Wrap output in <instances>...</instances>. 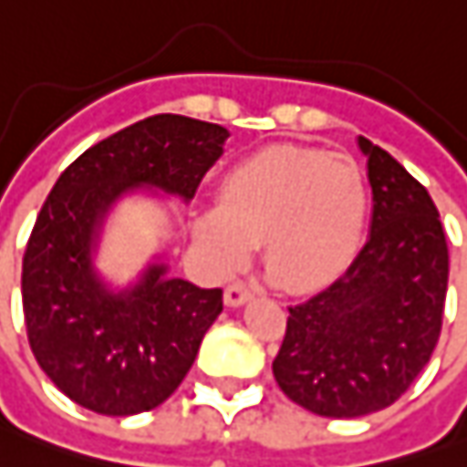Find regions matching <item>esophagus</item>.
Returning <instances> with one entry per match:
<instances>
[{
    "mask_svg": "<svg viewBox=\"0 0 467 467\" xmlns=\"http://www.w3.org/2000/svg\"><path fill=\"white\" fill-rule=\"evenodd\" d=\"M252 296H254V291H252V288H249L246 283H242V280L231 283V285L225 288V294H223L225 304H228V306H242V304H246V301H249Z\"/></svg>",
    "mask_w": 467,
    "mask_h": 467,
    "instance_id": "1",
    "label": "esophagus"
}]
</instances>
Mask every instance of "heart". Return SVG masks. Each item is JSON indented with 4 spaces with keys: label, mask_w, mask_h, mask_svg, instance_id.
<instances>
[{
    "label": "heart",
    "mask_w": 467,
    "mask_h": 467,
    "mask_svg": "<svg viewBox=\"0 0 467 467\" xmlns=\"http://www.w3.org/2000/svg\"><path fill=\"white\" fill-rule=\"evenodd\" d=\"M367 221V182L356 161L319 148L278 145L244 158L218 184V207L194 236L218 270L262 244L265 267L288 291H312L353 260Z\"/></svg>",
    "instance_id": "heart-1"
}]
</instances>
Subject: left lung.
Returning a JSON list of instances; mask_svg holds the SVG:
<instances>
[{
    "label": "left lung",
    "mask_w": 467,
    "mask_h": 467,
    "mask_svg": "<svg viewBox=\"0 0 467 467\" xmlns=\"http://www.w3.org/2000/svg\"><path fill=\"white\" fill-rule=\"evenodd\" d=\"M371 234L348 270L288 306L273 361L280 389L317 416L358 419L392 405L440 340L450 252L421 182L368 140Z\"/></svg>",
    "instance_id": "obj_1"
}]
</instances>
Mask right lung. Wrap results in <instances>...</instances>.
Returning a JSON list of instances; mask_svg holds the SVG:
<instances>
[{
  "label": "right lung",
  "instance_id": "1",
  "mask_svg": "<svg viewBox=\"0 0 467 467\" xmlns=\"http://www.w3.org/2000/svg\"><path fill=\"white\" fill-rule=\"evenodd\" d=\"M225 137L221 124L155 114L88 148L48 192L23 254V314L36 361L82 408L103 416L153 410L182 385L223 312L221 288L166 278V265L114 296L93 275L90 246L130 187L192 200Z\"/></svg>",
  "mask_w": 467,
  "mask_h": 467
}]
</instances>
